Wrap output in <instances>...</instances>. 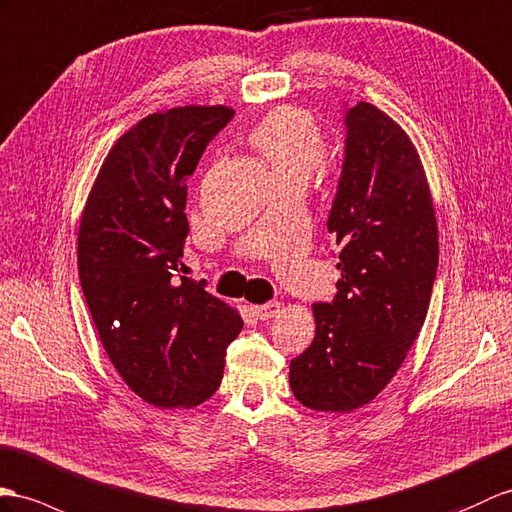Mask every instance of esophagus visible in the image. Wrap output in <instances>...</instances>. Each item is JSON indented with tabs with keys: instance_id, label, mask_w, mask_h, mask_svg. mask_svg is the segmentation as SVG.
<instances>
[{
	"instance_id": "1",
	"label": "esophagus",
	"mask_w": 512,
	"mask_h": 512,
	"mask_svg": "<svg viewBox=\"0 0 512 512\" xmlns=\"http://www.w3.org/2000/svg\"><path fill=\"white\" fill-rule=\"evenodd\" d=\"M280 304L278 302H267V304H260V306H254V313L260 321H269L273 317H278L280 313Z\"/></svg>"
}]
</instances>
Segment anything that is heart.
Listing matches in <instances>:
<instances>
[{
    "mask_svg": "<svg viewBox=\"0 0 512 512\" xmlns=\"http://www.w3.org/2000/svg\"><path fill=\"white\" fill-rule=\"evenodd\" d=\"M249 141L273 169V176L308 180L323 156V134L302 108L282 106L258 123Z\"/></svg>",
    "mask_w": 512,
    "mask_h": 512,
    "instance_id": "b5f03b06",
    "label": "heart"
}]
</instances>
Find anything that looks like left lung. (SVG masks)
Listing matches in <instances>:
<instances>
[{"label": "left lung", "mask_w": 512, "mask_h": 512, "mask_svg": "<svg viewBox=\"0 0 512 512\" xmlns=\"http://www.w3.org/2000/svg\"><path fill=\"white\" fill-rule=\"evenodd\" d=\"M341 247L332 302H317L315 339L291 360L304 406L369 404L415 343L439 267L430 186L408 134L367 102L345 108V158L328 217Z\"/></svg>", "instance_id": "obj_1"}]
</instances>
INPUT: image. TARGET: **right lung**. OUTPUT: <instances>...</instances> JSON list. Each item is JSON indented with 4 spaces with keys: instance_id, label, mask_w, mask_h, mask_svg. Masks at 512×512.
I'll return each mask as SVG.
<instances>
[{
    "instance_id": "1",
    "label": "right lung",
    "mask_w": 512,
    "mask_h": 512,
    "mask_svg": "<svg viewBox=\"0 0 512 512\" xmlns=\"http://www.w3.org/2000/svg\"><path fill=\"white\" fill-rule=\"evenodd\" d=\"M228 106L154 112L112 145L86 199L78 271L104 350L147 404L191 408L223 378L243 319L186 278V180Z\"/></svg>"
}]
</instances>
